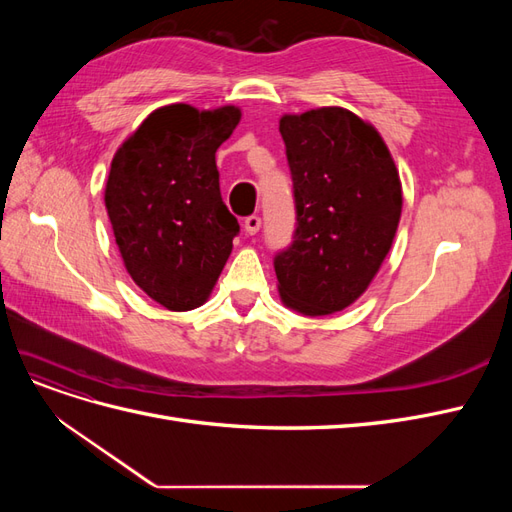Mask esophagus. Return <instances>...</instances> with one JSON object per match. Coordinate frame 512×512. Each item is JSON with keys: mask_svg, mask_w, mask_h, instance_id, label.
Returning a JSON list of instances; mask_svg holds the SVG:
<instances>
[{"mask_svg": "<svg viewBox=\"0 0 512 512\" xmlns=\"http://www.w3.org/2000/svg\"><path fill=\"white\" fill-rule=\"evenodd\" d=\"M260 218L258 215H250V218H245V222H243V228H245V232L247 235H256V232L260 230Z\"/></svg>", "mask_w": 512, "mask_h": 512, "instance_id": "obj_1", "label": "esophagus"}]
</instances>
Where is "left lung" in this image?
Instances as JSON below:
<instances>
[{
  "label": "left lung",
  "instance_id": "left-lung-1",
  "mask_svg": "<svg viewBox=\"0 0 512 512\" xmlns=\"http://www.w3.org/2000/svg\"><path fill=\"white\" fill-rule=\"evenodd\" d=\"M297 228L275 256L282 303L327 316L354 303L389 254L401 218V181L371 123L339 106L284 115Z\"/></svg>",
  "mask_w": 512,
  "mask_h": 512
}]
</instances>
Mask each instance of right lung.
I'll use <instances>...</instances> for the list:
<instances>
[{"mask_svg": "<svg viewBox=\"0 0 512 512\" xmlns=\"http://www.w3.org/2000/svg\"><path fill=\"white\" fill-rule=\"evenodd\" d=\"M239 119L237 106H162L111 162L104 203L123 265L138 288L173 312L209 299L239 232L215 166V151Z\"/></svg>", "mask_w": 512, "mask_h": 512, "instance_id": "right-lung-1", "label": "right lung"}]
</instances>
